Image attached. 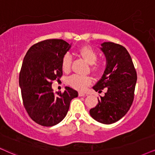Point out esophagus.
Segmentation results:
<instances>
[{
  "label": "esophagus",
  "instance_id": "esophagus-1",
  "mask_svg": "<svg viewBox=\"0 0 155 155\" xmlns=\"http://www.w3.org/2000/svg\"><path fill=\"white\" fill-rule=\"evenodd\" d=\"M86 94L84 93H83V92H79V97H84V96H85Z\"/></svg>",
  "mask_w": 155,
  "mask_h": 155
}]
</instances>
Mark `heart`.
I'll list each match as a JSON object with an SVG mask.
<instances>
[{
    "label": "heart",
    "instance_id": "heart-1",
    "mask_svg": "<svg viewBox=\"0 0 155 155\" xmlns=\"http://www.w3.org/2000/svg\"><path fill=\"white\" fill-rule=\"evenodd\" d=\"M78 54L79 56L85 60L88 64H91L92 70L97 71L99 69V66L95 64L98 58V54L96 51L92 48L91 46H83L78 50ZM72 64V58L70 54L64 55L61 60V68L66 73H68L71 71ZM92 81V79L89 76H84L74 74L70 76L68 79V83L70 86L74 87V89L79 90H84L86 87L90 85Z\"/></svg>",
    "mask_w": 155,
    "mask_h": 155
}]
</instances>
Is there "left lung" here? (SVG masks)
<instances>
[{
  "mask_svg": "<svg viewBox=\"0 0 155 155\" xmlns=\"http://www.w3.org/2000/svg\"><path fill=\"white\" fill-rule=\"evenodd\" d=\"M101 46L107 66L93 89L100 93L107 88V91L98 98L99 103L89 113L96 121L110 124L122 118L130 109L137 76L132 58L124 46L112 42H104Z\"/></svg>",
  "mask_w": 155,
  "mask_h": 155,
  "instance_id": "obj_1",
  "label": "left lung"
}]
</instances>
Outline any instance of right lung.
Wrapping results in <instances>:
<instances>
[{"label": "right lung", "mask_w": 155, "mask_h": 155, "mask_svg": "<svg viewBox=\"0 0 155 155\" xmlns=\"http://www.w3.org/2000/svg\"><path fill=\"white\" fill-rule=\"evenodd\" d=\"M62 39H47L33 45L23 59L19 85L25 110L37 124L52 127L66 117L70 102L78 92L66 87L55 95L52 81L63 75L61 60L71 48Z\"/></svg>", "instance_id": "obj_1"}]
</instances>
